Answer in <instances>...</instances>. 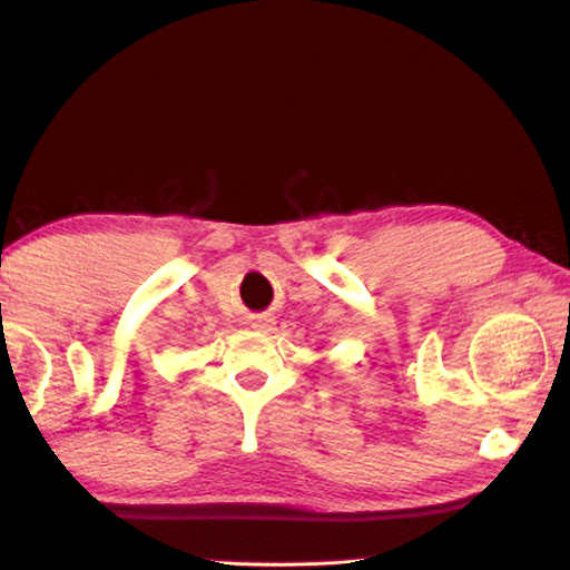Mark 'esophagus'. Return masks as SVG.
<instances>
[{
	"mask_svg": "<svg viewBox=\"0 0 570 570\" xmlns=\"http://www.w3.org/2000/svg\"><path fill=\"white\" fill-rule=\"evenodd\" d=\"M274 316H268V314H258V316H254V320H250V326H254V330H258V332H264V334H268L274 330Z\"/></svg>",
	"mask_w": 570,
	"mask_h": 570,
	"instance_id": "esophagus-1",
	"label": "esophagus"
}]
</instances>
